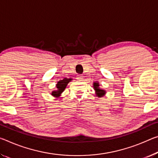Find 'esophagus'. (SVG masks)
<instances>
[{"mask_svg":"<svg viewBox=\"0 0 158 158\" xmlns=\"http://www.w3.org/2000/svg\"><path fill=\"white\" fill-rule=\"evenodd\" d=\"M77 79H79V80H80V81H81V79H84V77L82 76V75H79L78 77H77Z\"/></svg>","mask_w":158,"mask_h":158,"instance_id":"esophagus-1","label":"esophagus"}]
</instances>
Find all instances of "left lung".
<instances>
[{
  "label": "left lung",
  "mask_w": 158,
  "mask_h": 158,
  "mask_svg": "<svg viewBox=\"0 0 158 158\" xmlns=\"http://www.w3.org/2000/svg\"><path fill=\"white\" fill-rule=\"evenodd\" d=\"M99 86H100V84L98 81H95L93 83V87H94V91L96 92V96L97 97L101 98L106 95V91H105L104 89H101Z\"/></svg>",
  "instance_id": "obj_1"
}]
</instances>
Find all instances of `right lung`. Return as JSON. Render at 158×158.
<instances>
[{
	"label": "right lung",
	"instance_id": "right-lung-1",
	"mask_svg": "<svg viewBox=\"0 0 158 158\" xmlns=\"http://www.w3.org/2000/svg\"><path fill=\"white\" fill-rule=\"evenodd\" d=\"M72 81V79H67L64 78L62 80H60L56 84V90H54L51 92V96H52L55 98H58L61 96V94L62 92L64 91V89H66L67 84H69V82Z\"/></svg>",
	"mask_w": 158,
	"mask_h": 158
}]
</instances>
